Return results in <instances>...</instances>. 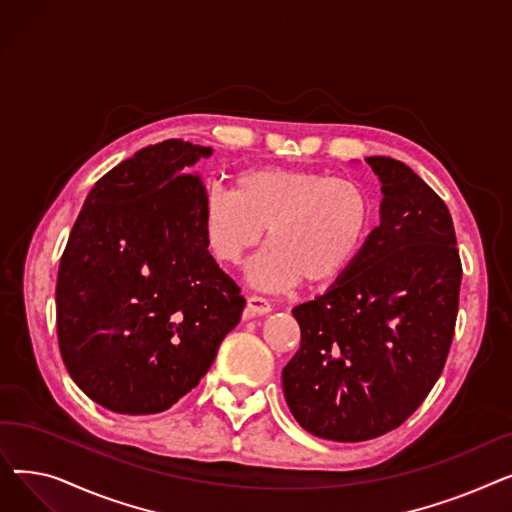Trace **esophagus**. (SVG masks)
Listing matches in <instances>:
<instances>
[{
  "mask_svg": "<svg viewBox=\"0 0 512 512\" xmlns=\"http://www.w3.org/2000/svg\"><path fill=\"white\" fill-rule=\"evenodd\" d=\"M272 311V305L267 299L263 297H257V294H251V297L247 299V315L249 317H255V315H265Z\"/></svg>",
  "mask_w": 512,
  "mask_h": 512,
  "instance_id": "obj_1",
  "label": "esophagus"
}]
</instances>
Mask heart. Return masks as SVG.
Wrapping results in <instances>:
<instances>
[{"label":"heart","mask_w":512,"mask_h":512,"mask_svg":"<svg viewBox=\"0 0 512 512\" xmlns=\"http://www.w3.org/2000/svg\"><path fill=\"white\" fill-rule=\"evenodd\" d=\"M373 218V199L357 180L274 166L238 174L236 188H207L201 207L207 245L228 265L245 261L267 228L270 247L251 278L272 290L338 280L363 253Z\"/></svg>","instance_id":"obj_1"}]
</instances>
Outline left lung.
Returning a JSON list of instances; mask_svg holds the SVG:
<instances>
[{"instance_id": "8db88e82", "label": "left lung", "mask_w": 512, "mask_h": 512, "mask_svg": "<svg viewBox=\"0 0 512 512\" xmlns=\"http://www.w3.org/2000/svg\"><path fill=\"white\" fill-rule=\"evenodd\" d=\"M365 161L382 182L380 226L321 297L292 309L301 348L282 369L294 419L334 442L378 438L417 411L444 369L463 278L446 203L402 161Z\"/></svg>"}]
</instances>
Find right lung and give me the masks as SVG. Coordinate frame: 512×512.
I'll use <instances>...</instances> for the list:
<instances>
[{"mask_svg":"<svg viewBox=\"0 0 512 512\" xmlns=\"http://www.w3.org/2000/svg\"><path fill=\"white\" fill-rule=\"evenodd\" d=\"M211 147L149 145L95 182L60 261L58 342L76 386L122 415H153L211 367L245 299L203 232Z\"/></svg>","mask_w":512,"mask_h":512,"instance_id":"obj_1","label":"right lung"}]
</instances>
